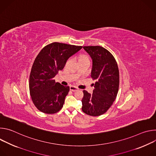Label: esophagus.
<instances>
[{
  "label": "esophagus",
  "instance_id": "esophagus-1",
  "mask_svg": "<svg viewBox=\"0 0 156 156\" xmlns=\"http://www.w3.org/2000/svg\"><path fill=\"white\" fill-rule=\"evenodd\" d=\"M70 90L71 91H78V88L76 87L75 86H71L70 87Z\"/></svg>",
  "mask_w": 156,
  "mask_h": 156
}]
</instances>
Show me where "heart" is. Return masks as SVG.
Instances as JSON below:
<instances>
[{
    "label": "heart",
    "instance_id": "heart-1",
    "mask_svg": "<svg viewBox=\"0 0 156 156\" xmlns=\"http://www.w3.org/2000/svg\"><path fill=\"white\" fill-rule=\"evenodd\" d=\"M83 59H88V58H87L86 55H81V56L80 57L79 60H83Z\"/></svg>",
    "mask_w": 156,
    "mask_h": 156
}]
</instances>
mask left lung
<instances>
[{"label":"left lung","mask_w":156,"mask_h":156,"mask_svg":"<svg viewBox=\"0 0 156 156\" xmlns=\"http://www.w3.org/2000/svg\"><path fill=\"white\" fill-rule=\"evenodd\" d=\"M93 59L91 78L95 80L93 94L83 90L82 110L96 117L105 113L115 100L119 87V70L115 58L100 46H84Z\"/></svg>","instance_id":"left-lung-1"}]
</instances>
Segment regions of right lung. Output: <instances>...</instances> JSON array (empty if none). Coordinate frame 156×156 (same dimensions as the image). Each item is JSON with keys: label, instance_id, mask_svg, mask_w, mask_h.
<instances>
[{"label": "right lung", "instance_id": "add662e5", "mask_svg": "<svg viewBox=\"0 0 156 156\" xmlns=\"http://www.w3.org/2000/svg\"><path fill=\"white\" fill-rule=\"evenodd\" d=\"M83 47L52 42L44 47L36 57L30 75V93L33 104L41 112L53 114L63 107L70 87L55 82L54 77L65 66L70 57Z\"/></svg>", "mask_w": 156, "mask_h": 156}]
</instances>
